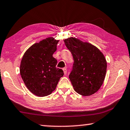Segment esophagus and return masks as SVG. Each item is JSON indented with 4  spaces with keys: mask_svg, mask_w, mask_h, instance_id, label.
I'll return each mask as SVG.
<instances>
[{
    "mask_svg": "<svg viewBox=\"0 0 130 130\" xmlns=\"http://www.w3.org/2000/svg\"><path fill=\"white\" fill-rule=\"evenodd\" d=\"M63 72H64V74L66 75L67 74V69H66V68H63Z\"/></svg>",
    "mask_w": 130,
    "mask_h": 130,
    "instance_id": "esophagus-1",
    "label": "esophagus"
}]
</instances>
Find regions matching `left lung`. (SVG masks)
<instances>
[{
    "label": "left lung",
    "instance_id": "left-lung-1",
    "mask_svg": "<svg viewBox=\"0 0 130 130\" xmlns=\"http://www.w3.org/2000/svg\"><path fill=\"white\" fill-rule=\"evenodd\" d=\"M72 54L74 63L69 75L75 91L88 96L94 94L104 82L107 61L103 53L94 45L75 37L64 40Z\"/></svg>",
    "mask_w": 130,
    "mask_h": 130
}]
</instances>
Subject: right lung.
<instances>
[{"label": "right lung", "instance_id": "add662e5", "mask_svg": "<svg viewBox=\"0 0 130 130\" xmlns=\"http://www.w3.org/2000/svg\"><path fill=\"white\" fill-rule=\"evenodd\" d=\"M59 40L50 37L36 43L24 53L20 63V73L31 93L39 97L50 95L63 76L56 67L57 61L53 57Z\"/></svg>", "mask_w": 130, "mask_h": 130}]
</instances>
